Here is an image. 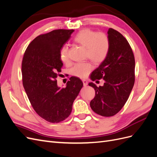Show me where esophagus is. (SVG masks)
<instances>
[{"instance_id": "obj_1", "label": "esophagus", "mask_w": 157, "mask_h": 157, "mask_svg": "<svg viewBox=\"0 0 157 157\" xmlns=\"http://www.w3.org/2000/svg\"><path fill=\"white\" fill-rule=\"evenodd\" d=\"M82 82H83L84 86H86V85L88 84V82H87V80H82Z\"/></svg>"}]
</instances>
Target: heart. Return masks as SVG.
I'll use <instances>...</instances> for the list:
<instances>
[{
	"label": "heart",
	"mask_w": 157,
	"mask_h": 157,
	"mask_svg": "<svg viewBox=\"0 0 157 157\" xmlns=\"http://www.w3.org/2000/svg\"><path fill=\"white\" fill-rule=\"evenodd\" d=\"M73 40L77 44L86 48V58L94 63H100L106 59L110 44L109 38L104 33H97L90 29H85L78 32ZM59 57L63 63L68 62V49L66 46L61 48ZM92 69L93 65L90 62L79 63L73 66L71 73L75 77L85 78Z\"/></svg>",
	"instance_id": "b5f03b06"
}]
</instances>
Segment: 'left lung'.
<instances>
[{"label": "left lung", "instance_id": "left-lung-1", "mask_svg": "<svg viewBox=\"0 0 157 157\" xmlns=\"http://www.w3.org/2000/svg\"><path fill=\"white\" fill-rule=\"evenodd\" d=\"M107 34L110 44L108 55L90 77L93 81L103 78L105 82L99 87L93 82L88 84L96 91L90 107L103 117H111L121 111L135 82V59L129 43L112 28Z\"/></svg>", "mask_w": 157, "mask_h": 157}]
</instances>
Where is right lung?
<instances>
[{"label": "right lung", "mask_w": 157, "mask_h": 157, "mask_svg": "<svg viewBox=\"0 0 157 157\" xmlns=\"http://www.w3.org/2000/svg\"><path fill=\"white\" fill-rule=\"evenodd\" d=\"M73 32L57 29L38 36L27 46L22 60L23 86L31 105L40 117L52 123L69 116L83 86L82 80L75 77L63 88L56 80L63 66L60 50Z\"/></svg>", "instance_id": "add662e5"}]
</instances>
